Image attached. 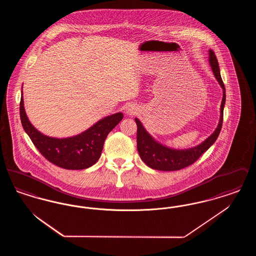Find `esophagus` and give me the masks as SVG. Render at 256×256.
<instances>
[{
  "instance_id": "esophagus-1",
  "label": "esophagus",
  "mask_w": 256,
  "mask_h": 256,
  "mask_svg": "<svg viewBox=\"0 0 256 256\" xmlns=\"http://www.w3.org/2000/svg\"><path fill=\"white\" fill-rule=\"evenodd\" d=\"M136 112H137V108L134 106H128L126 108V110H124V113L126 114V115H128V116H132V115H134V114H136Z\"/></svg>"
}]
</instances>
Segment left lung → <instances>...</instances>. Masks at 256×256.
<instances>
[{"label":"left lung","mask_w":256,"mask_h":256,"mask_svg":"<svg viewBox=\"0 0 256 256\" xmlns=\"http://www.w3.org/2000/svg\"><path fill=\"white\" fill-rule=\"evenodd\" d=\"M208 54L209 65L211 66L215 78L222 89V100L220 108L219 124L216 130L200 144L192 148L180 150L170 148L158 142L154 136H152L146 132L140 120L135 118L134 120L137 124V150L141 159L150 168L159 170H178L183 169L193 164L217 140L222 124L224 108L226 104V88L220 76L219 63L214 52L212 50H209Z\"/></svg>","instance_id":"obj_1"}]
</instances>
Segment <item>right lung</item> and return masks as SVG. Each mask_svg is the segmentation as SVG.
<instances>
[{"label": "right lung", "mask_w": 256, "mask_h": 256, "mask_svg": "<svg viewBox=\"0 0 256 256\" xmlns=\"http://www.w3.org/2000/svg\"><path fill=\"white\" fill-rule=\"evenodd\" d=\"M21 93L20 117L26 134L45 158L63 169L82 170L93 166L102 154L106 136L122 121V113L118 112L98 120L82 134L66 138L50 137L30 122L24 111L23 91Z\"/></svg>", "instance_id": "right-lung-1"}]
</instances>
